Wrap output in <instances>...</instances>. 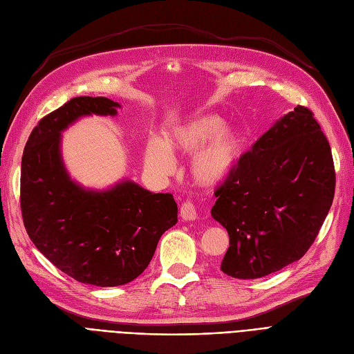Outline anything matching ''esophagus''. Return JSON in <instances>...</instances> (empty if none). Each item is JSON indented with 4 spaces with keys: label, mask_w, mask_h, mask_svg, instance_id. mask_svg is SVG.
<instances>
[{
    "label": "esophagus",
    "mask_w": 354,
    "mask_h": 354,
    "mask_svg": "<svg viewBox=\"0 0 354 354\" xmlns=\"http://www.w3.org/2000/svg\"><path fill=\"white\" fill-rule=\"evenodd\" d=\"M180 218L184 221H196L197 219L196 206H194L191 201H185L180 206Z\"/></svg>",
    "instance_id": "obj_1"
}]
</instances>
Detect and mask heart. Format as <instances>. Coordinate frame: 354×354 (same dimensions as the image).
Here are the masks:
<instances>
[{"label": "heart", "mask_w": 354, "mask_h": 354, "mask_svg": "<svg viewBox=\"0 0 354 354\" xmlns=\"http://www.w3.org/2000/svg\"><path fill=\"white\" fill-rule=\"evenodd\" d=\"M244 150V135L216 115H201L176 124L163 141L153 138L145 147V165L154 174L167 176L175 162L170 154L192 156L191 175L203 187L221 184L238 165Z\"/></svg>", "instance_id": "b5f03b06"}]
</instances>
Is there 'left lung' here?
<instances>
[{"label":"left lung","mask_w":354,"mask_h":354,"mask_svg":"<svg viewBox=\"0 0 354 354\" xmlns=\"http://www.w3.org/2000/svg\"><path fill=\"white\" fill-rule=\"evenodd\" d=\"M334 191L329 142L313 113L297 106L260 136L214 191L212 216L230 234L222 272L256 279L301 259Z\"/></svg>","instance_id":"left-lung-1"}]
</instances>
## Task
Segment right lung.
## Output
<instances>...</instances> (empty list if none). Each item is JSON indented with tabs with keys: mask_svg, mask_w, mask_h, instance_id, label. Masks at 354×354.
Returning <instances> with one entry per match:
<instances>
[{
	"mask_svg": "<svg viewBox=\"0 0 354 354\" xmlns=\"http://www.w3.org/2000/svg\"><path fill=\"white\" fill-rule=\"evenodd\" d=\"M106 97H75L42 118L29 135L20 175V209L32 243L73 279L116 287L150 265L160 236L178 222L172 194L132 180L86 189L64 167L60 136L82 116H116Z\"/></svg>",
	"mask_w": 354,
	"mask_h": 354,
	"instance_id": "right-lung-1",
	"label": "right lung"
}]
</instances>
